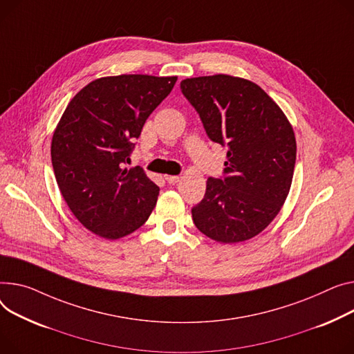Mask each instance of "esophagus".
Here are the masks:
<instances>
[{"mask_svg":"<svg viewBox=\"0 0 354 354\" xmlns=\"http://www.w3.org/2000/svg\"><path fill=\"white\" fill-rule=\"evenodd\" d=\"M165 179H167L168 183H176V182H179V176H175V175H167V176H165Z\"/></svg>","mask_w":354,"mask_h":354,"instance_id":"1","label":"esophagus"}]
</instances>
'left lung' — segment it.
Returning a JSON list of instances; mask_svg holds the SVG:
<instances>
[{
	"mask_svg": "<svg viewBox=\"0 0 354 354\" xmlns=\"http://www.w3.org/2000/svg\"><path fill=\"white\" fill-rule=\"evenodd\" d=\"M210 140L227 147L222 178H209L192 207L195 226L221 243L261 233L283 206L296 162L295 132L286 115L252 81L210 75L180 82Z\"/></svg>",
	"mask_w": 354,
	"mask_h": 354,
	"instance_id": "obj_1",
	"label": "left lung"
}]
</instances>
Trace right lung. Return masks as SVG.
Wrapping results in <instances>:
<instances>
[{
    "mask_svg": "<svg viewBox=\"0 0 354 354\" xmlns=\"http://www.w3.org/2000/svg\"><path fill=\"white\" fill-rule=\"evenodd\" d=\"M176 77L118 75L89 82L71 100L53 136L51 159L62 198L75 218L105 239L142 226L159 187L129 162L148 116Z\"/></svg>",
    "mask_w": 354,
    "mask_h": 354,
    "instance_id": "1",
    "label": "right lung"
}]
</instances>
